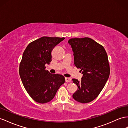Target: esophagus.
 <instances>
[{
  "instance_id": "1",
  "label": "esophagus",
  "mask_w": 128,
  "mask_h": 128,
  "mask_svg": "<svg viewBox=\"0 0 128 128\" xmlns=\"http://www.w3.org/2000/svg\"><path fill=\"white\" fill-rule=\"evenodd\" d=\"M65 82H71V79L69 77H65Z\"/></svg>"
}]
</instances>
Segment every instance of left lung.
<instances>
[{
  "label": "left lung",
  "mask_w": 128,
  "mask_h": 128,
  "mask_svg": "<svg viewBox=\"0 0 128 128\" xmlns=\"http://www.w3.org/2000/svg\"><path fill=\"white\" fill-rule=\"evenodd\" d=\"M68 42L74 52V65L83 74L80 82L72 79L78 86L72 97L78 102L89 103L99 95L109 78L107 54L102 45L88 37L71 38Z\"/></svg>",
  "instance_id": "8db88e82"
}]
</instances>
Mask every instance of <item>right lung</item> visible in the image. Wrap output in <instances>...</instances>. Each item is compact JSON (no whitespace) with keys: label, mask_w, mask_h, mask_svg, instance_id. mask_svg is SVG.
<instances>
[{"label":"right lung","mask_w":128,"mask_h":128,"mask_svg":"<svg viewBox=\"0 0 128 128\" xmlns=\"http://www.w3.org/2000/svg\"><path fill=\"white\" fill-rule=\"evenodd\" d=\"M64 39L42 37L30 42L22 54L19 75L29 95L39 103L51 101L65 82L63 75L50 74L45 66L52 60V50Z\"/></svg>","instance_id":"1"}]
</instances>
